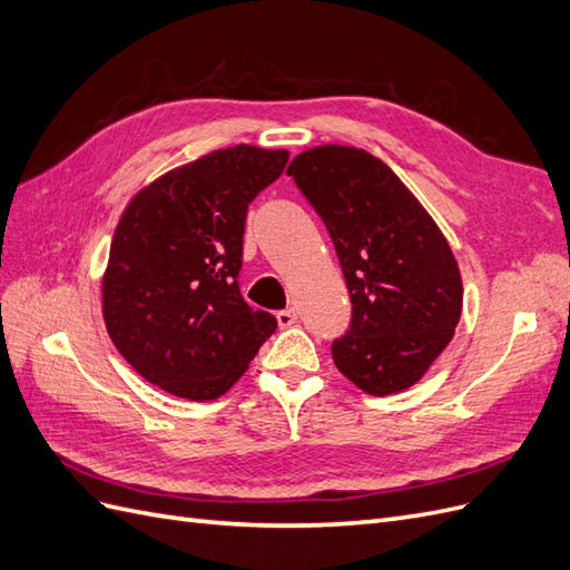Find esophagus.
Returning a JSON list of instances; mask_svg holds the SVG:
<instances>
[{"mask_svg":"<svg viewBox=\"0 0 570 570\" xmlns=\"http://www.w3.org/2000/svg\"><path fill=\"white\" fill-rule=\"evenodd\" d=\"M275 318H278V325L281 327H289L297 323V308H283V312L275 314Z\"/></svg>","mask_w":570,"mask_h":570,"instance_id":"34e87169","label":"esophagus"}]
</instances>
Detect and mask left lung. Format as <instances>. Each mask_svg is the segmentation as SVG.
<instances>
[{
	"label": "left lung",
	"instance_id": "left-lung-1",
	"mask_svg": "<svg viewBox=\"0 0 570 570\" xmlns=\"http://www.w3.org/2000/svg\"><path fill=\"white\" fill-rule=\"evenodd\" d=\"M287 176L331 233L350 289L352 321L333 340L335 366L375 396L419 383L454 337L463 304L456 258L435 220L364 149H306Z\"/></svg>",
	"mask_w": 570,
	"mask_h": 570
}]
</instances>
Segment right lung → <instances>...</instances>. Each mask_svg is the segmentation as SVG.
<instances>
[{
  "label": "right lung",
  "mask_w": 570,
  "mask_h": 570,
  "mask_svg": "<svg viewBox=\"0 0 570 570\" xmlns=\"http://www.w3.org/2000/svg\"><path fill=\"white\" fill-rule=\"evenodd\" d=\"M289 154L235 145L168 170L120 216L101 283L116 350L151 385L206 402L228 392L278 321L239 292L252 199Z\"/></svg>",
  "instance_id": "obj_1"
}]
</instances>
